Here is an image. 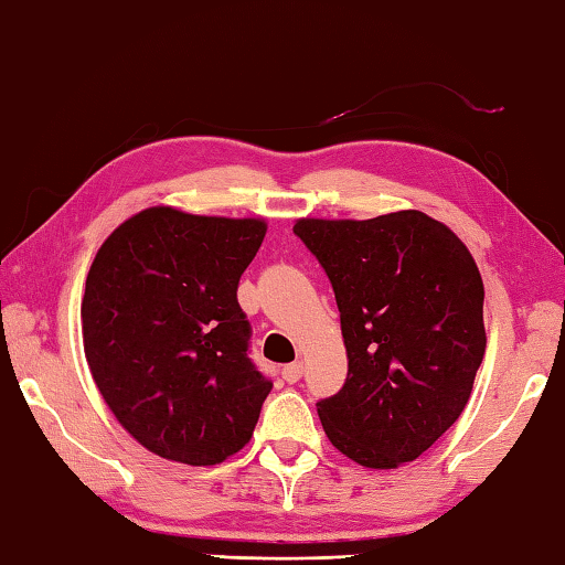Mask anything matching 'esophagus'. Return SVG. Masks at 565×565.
Here are the masks:
<instances>
[{"mask_svg": "<svg viewBox=\"0 0 565 565\" xmlns=\"http://www.w3.org/2000/svg\"><path fill=\"white\" fill-rule=\"evenodd\" d=\"M301 374H303V363L301 361L286 363V366L281 369V379L286 381V384H296V381L301 379Z\"/></svg>", "mask_w": 565, "mask_h": 565, "instance_id": "esophagus-1", "label": "esophagus"}]
</instances>
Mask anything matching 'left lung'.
<instances>
[{
	"label": "left lung",
	"mask_w": 565,
	"mask_h": 565,
	"mask_svg": "<svg viewBox=\"0 0 565 565\" xmlns=\"http://www.w3.org/2000/svg\"><path fill=\"white\" fill-rule=\"evenodd\" d=\"M294 234L329 276L349 356L339 394L317 404L323 431L366 468L414 461L461 416L483 361L473 256L414 209L366 222L299 218Z\"/></svg>",
	"instance_id": "8db88e82"
}]
</instances>
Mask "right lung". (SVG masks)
<instances>
[{
  "label": "right lung",
  "instance_id": "add662e5",
  "mask_svg": "<svg viewBox=\"0 0 565 565\" xmlns=\"http://www.w3.org/2000/svg\"><path fill=\"white\" fill-rule=\"evenodd\" d=\"M264 234L259 218L151 206L97 252L84 353L111 414L151 454L214 466L252 438L274 384L248 359L236 289Z\"/></svg>",
  "mask_w": 565,
  "mask_h": 565
}]
</instances>
